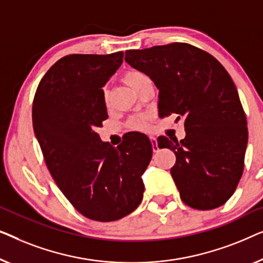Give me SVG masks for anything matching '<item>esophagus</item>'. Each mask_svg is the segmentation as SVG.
Wrapping results in <instances>:
<instances>
[{
    "label": "esophagus",
    "instance_id": "1",
    "mask_svg": "<svg viewBox=\"0 0 263 263\" xmlns=\"http://www.w3.org/2000/svg\"><path fill=\"white\" fill-rule=\"evenodd\" d=\"M150 140H151V144H153V150L154 153H157L158 150V145H157V139L155 138V137H150Z\"/></svg>",
    "mask_w": 263,
    "mask_h": 263
}]
</instances>
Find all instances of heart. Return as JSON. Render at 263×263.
I'll return each mask as SVG.
<instances>
[{
  "label": "heart",
  "mask_w": 263,
  "mask_h": 263,
  "mask_svg": "<svg viewBox=\"0 0 263 263\" xmlns=\"http://www.w3.org/2000/svg\"><path fill=\"white\" fill-rule=\"evenodd\" d=\"M146 79H149L145 73L138 70H130L124 75V81L128 87H131L133 90L137 91L139 89L140 84H142ZM102 99L106 103L108 102V90L103 88L102 90ZM128 126L132 130H145L147 127V117L146 116H137L132 117L128 120Z\"/></svg>",
  "instance_id": "heart-1"
}]
</instances>
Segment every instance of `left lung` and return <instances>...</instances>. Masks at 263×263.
Here are the masks:
<instances>
[{"label":"left lung","instance_id":"8db88e82","mask_svg":"<svg viewBox=\"0 0 263 263\" xmlns=\"http://www.w3.org/2000/svg\"><path fill=\"white\" fill-rule=\"evenodd\" d=\"M125 61L160 90V117L183 119V139H157L175 153L170 174L182 201L197 210L224 205L241 180L248 144L246 113L230 75L206 51L184 43L128 50Z\"/></svg>","mask_w":263,"mask_h":263}]
</instances>
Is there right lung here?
I'll return each instance as SVG.
<instances>
[{"label": "right lung", "instance_id": "obj_1", "mask_svg": "<svg viewBox=\"0 0 263 263\" xmlns=\"http://www.w3.org/2000/svg\"><path fill=\"white\" fill-rule=\"evenodd\" d=\"M123 58L121 51L63 57L40 81L33 100V128L47 169L71 205L98 221L118 220L138 207L142 175L153 156L143 133L117 147L96 133L108 118L102 87Z\"/></svg>", "mask_w": 263, "mask_h": 263}]
</instances>
